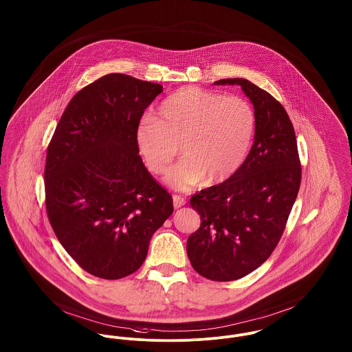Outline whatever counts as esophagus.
<instances>
[{"mask_svg":"<svg viewBox=\"0 0 352 352\" xmlns=\"http://www.w3.org/2000/svg\"><path fill=\"white\" fill-rule=\"evenodd\" d=\"M172 199H173V207L175 208H182V207H184L187 204V200L184 197L179 196V195H173Z\"/></svg>","mask_w":352,"mask_h":352,"instance_id":"esophagus-1","label":"esophagus"}]
</instances>
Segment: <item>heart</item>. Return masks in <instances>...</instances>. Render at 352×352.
Instances as JSON below:
<instances>
[{
    "label": "heart",
    "instance_id": "heart-1",
    "mask_svg": "<svg viewBox=\"0 0 352 352\" xmlns=\"http://www.w3.org/2000/svg\"><path fill=\"white\" fill-rule=\"evenodd\" d=\"M252 107L240 97L186 87L165 98L157 118H142L135 140L146 168L163 175L182 144L184 159L169 169L165 182L186 190L228 180L247 157L255 135Z\"/></svg>",
    "mask_w": 352,
    "mask_h": 352
}]
</instances>
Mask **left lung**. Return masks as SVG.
<instances>
[{
    "label": "left lung",
    "mask_w": 352,
    "mask_h": 352,
    "mask_svg": "<svg viewBox=\"0 0 352 352\" xmlns=\"http://www.w3.org/2000/svg\"><path fill=\"white\" fill-rule=\"evenodd\" d=\"M214 85H239L251 100L255 141L228 180L190 197L201 224L188 237L187 254L201 276L231 281L255 271L276 248L302 168L292 122L278 100L245 78H223Z\"/></svg>",
    "instance_id": "left-lung-1"
}]
</instances>
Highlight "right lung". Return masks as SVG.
Here are the masks:
<instances>
[{"instance_id": "1", "label": "right lung", "mask_w": 352, "mask_h": 352, "mask_svg": "<svg viewBox=\"0 0 352 352\" xmlns=\"http://www.w3.org/2000/svg\"><path fill=\"white\" fill-rule=\"evenodd\" d=\"M160 84L102 76L73 96L49 142L47 219L87 272L116 280L138 271L172 196L141 160L135 132Z\"/></svg>"}]
</instances>
